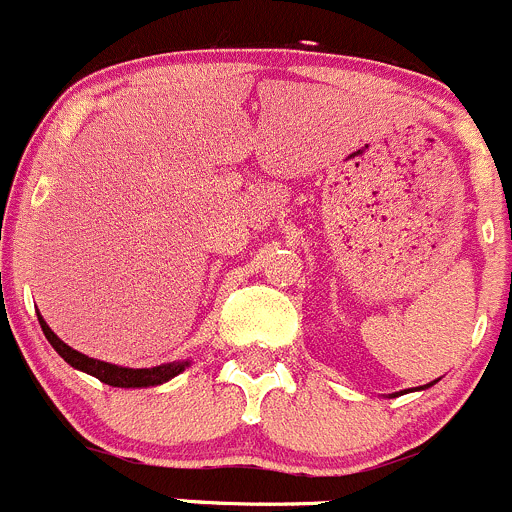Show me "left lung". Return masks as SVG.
<instances>
[{
  "label": "left lung",
  "mask_w": 512,
  "mask_h": 512,
  "mask_svg": "<svg viewBox=\"0 0 512 512\" xmlns=\"http://www.w3.org/2000/svg\"><path fill=\"white\" fill-rule=\"evenodd\" d=\"M432 384H437V381H432ZM432 384H424V386H419V389H429ZM396 394H401V391H396Z\"/></svg>",
  "instance_id": "1"
}]
</instances>
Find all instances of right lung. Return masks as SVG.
<instances>
[{
	"label": "right lung",
	"mask_w": 512,
	"mask_h": 512,
	"mask_svg": "<svg viewBox=\"0 0 512 512\" xmlns=\"http://www.w3.org/2000/svg\"><path fill=\"white\" fill-rule=\"evenodd\" d=\"M37 318H40L42 333H45V338L50 341V346L55 348L73 369L95 376V379L103 381V384L108 386H118V389H146V386L166 384V381L179 376L184 369H189L191 364V361H174V364L151 366V369H128V366L108 364V361H98V358H90L85 356V353L70 348L62 338H57V333L47 326L45 318H42L40 313H37Z\"/></svg>",
	"instance_id": "add662e5"
}]
</instances>
